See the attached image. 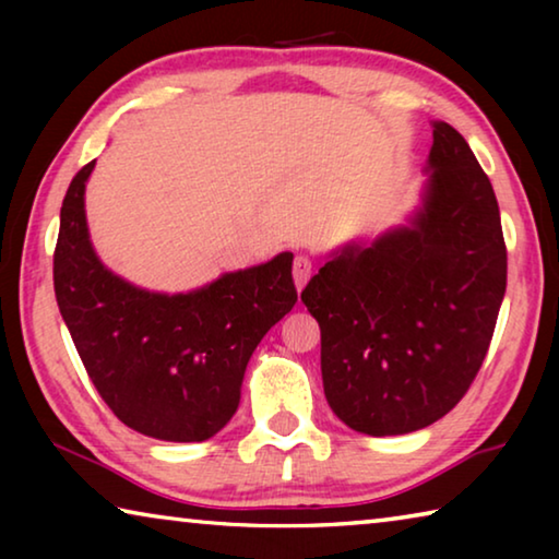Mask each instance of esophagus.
Segmentation results:
<instances>
[{"label": "esophagus", "mask_w": 559, "mask_h": 559, "mask_svg": "<svg viewBox=\"0 0 559 559\" xmlns=\"http://www.w3.org/2000/svg\"><path fill=\"white\" fill-rule=\"evenodd\" d=\"M310 273H313V261H310V257H306V253H298L296 261H293V281H296L298 290L306 286Z\"/></svg>", "instance_id": "esophagus-1"}]
</instances>
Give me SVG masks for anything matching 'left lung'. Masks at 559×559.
<instances>
[{
	"label": "left lung",
	"mask_w": 559,
	"mask_h": 559,
	"mask_svg": "<svg viewBox=\"0 0 559 559\" xmlns=\"http://www.w3.org/2000/svg\"><path fill=\"white\" fill-rule=\"evenodd\" d=\"M431 126L421 204L406 224L337 246L300 293L320 325L330 409L370 437L419 431L461 402L506 296L490 179L459 130Z\"/></svg>",
	"instance_id": "obj_1"
}]
</instances>
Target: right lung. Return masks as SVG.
I'll list each match as a JSON object with an SVG mask.
<instances>
[{"mask_svg":"<svg viewBox=\"0 0 559 559\" xmlns=\"http://www.w3.org/2000/svg\"><path fill=\"white\" fill-rule=\"evenodd\" d=\"M73 177L61 206L53 288L61 318L112 414L159 441H206L239 409L246 365L290 313L293 253L222 273L187 293L140 288L98 259L86 222V182Z\"/></svg>","mask_w":559,"mask_h":559,"instance_id":"right-lung-1","label":"right lung"}]
</instances>
